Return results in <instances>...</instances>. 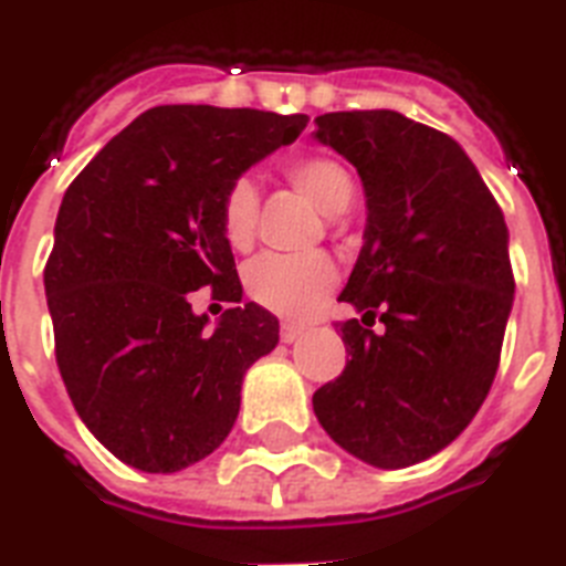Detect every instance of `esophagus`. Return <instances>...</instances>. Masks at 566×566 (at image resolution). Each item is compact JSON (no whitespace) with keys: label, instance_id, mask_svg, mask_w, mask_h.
<instances>
[{"label":"esophagus","instance_id":"obj_1","mask_svg":"<svg viewBox=\"0 0 566 566\" xmlns=\"http://www.w3.org/2000/svg\"><path fill=\"white\" fill-rule=\"evenodd\" d=\"M279 334H282V343H296V339L302 337V334H305V328H302V325L284 323V325H282V331H279Z\"/></svg>","mask_w":566,"mask_h":566}]
</instances>
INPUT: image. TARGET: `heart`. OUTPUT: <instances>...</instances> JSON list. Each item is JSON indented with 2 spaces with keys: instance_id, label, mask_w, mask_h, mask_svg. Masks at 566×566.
I'll list each match as a JSON object with an SVG mask.
<instances>
[{
  "instance_id": "obj_1",
  "label": "heart",
  "mask_w": 566,
  "mask_h": 566,
  "mask_svg": "<svg viewBox=\"0 0 566 566\" xmlns=\"http://www.w3.org/2000/svg\"><path fill=\"white\" fill-rule=\"evenodd\" d=\"M287 179L325 214H339L355 200V177L331 156H302L287 163ZM259 220V191L252 179L238 177L229 182L220 203V229L232 250H247L255 238ZM247 293L261 307H268L284 319H307L316 314L325 296L337 282V268L325 252H293L259 255L247 268Z\"/></svg>"
}]
</instances>
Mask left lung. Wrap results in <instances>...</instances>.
<instances>
[{"label": "left lung", "instance_id": "left-lung-1", "mask_svg": "<svg viewBox=\"0 0 566 566\" xmlns=\"http://www.w3.org/2000/svg\"><path fill=\"white\" fill-rule=\"evenodd\" d=\"M366 191V232L339 302L352 360L314 392L325 433L375 468L424 462L485 401L514 302L509 229L465 150L395 109L316 116ZM375 318L385 331L375 335Z\"/></svg>", "mask_w": 566, "mask_h": 566}]
</instances>
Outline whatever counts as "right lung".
<instances>
[{
	"label": "right lung",
	"instance_id": "add662e5",
	"mask_svg": "<svg viewBox=\"0 0 566 566\" xmlns=\"http://www.w3.org/2000/svg\"><path fill=\"white\" fill-rule=\"evenodd\" d=\"M307 116L168 104L142 113L66 188L43 282L60 378L90 433L127 465L174 474L227 439L243 375L279 319L241 305L220 229L229 182ZM238 301L214 329L190 293Z\"/></svg>",
	"mask_w": 566,
	"mask_h": 566
}]
</instances>
